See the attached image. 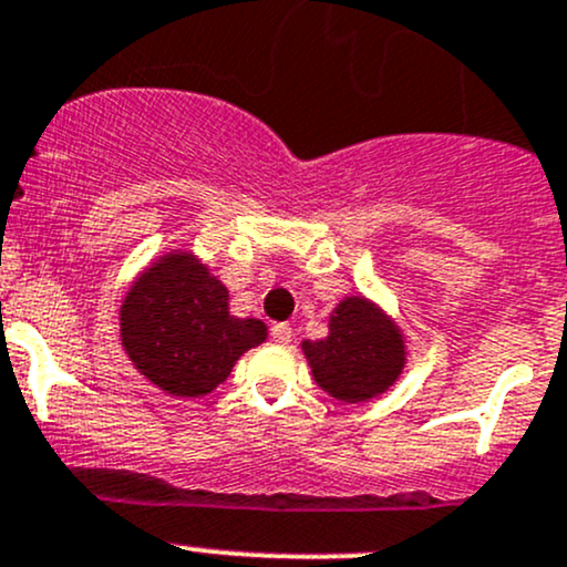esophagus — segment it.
I'll use <instances>...</instances> for the list:
<instances>
[{
    "label": "esophagus",
    "mask_w": 567,
    "mask_h": 567,
    "mask_svg": "<svg viewBox=\"0 0 567 567\" xmlns=\"http://www.w3.org/2000/svg\"><path fill=\"white\" fill-rule=\"evenodd\" d=\"M271 339L277 341V344H288V341L293 339V328H290L288 322H274V326H271Z\"/></svg>",
    "instance_id": "1"
}]
</instances>
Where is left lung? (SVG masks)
I'll use <instances>...</instances> for the list:
<instances>
[{
  "instance_id": "obj_1",
  "label": "left lung",
  "mask_w": 567,
  "mask_h": 567,
  "mask_svg": "<svg viewBox=\"0 0 567 567\" xmlns=\"http://www.w3.org/2000/svg\"><path fill=\"white\" fill-rule=\"evenodd\" d=\"M301 350L315 382L344 403L382 395L406 363L398 326L363 296L344 298L333 309L326 339L303 341Z\"/></svg>"
}]
</instances>
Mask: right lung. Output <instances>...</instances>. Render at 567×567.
<instances>
[{"label":"right lung","mask_w":567,"mask_h":567,"mask_svg":"<svg viewBox=\"0 0 567 567\" xmlns=\"http://www.w3.org/2000/svg\"><path fill=\"white\" fill-rule=\"evenodd\" d=\"M121 341L142 377L177 398H202L266 341L260 320L228 312V290L190 252L158 258L121 307Z\"/></svg>","instance_id":"1"}]
</instances>
